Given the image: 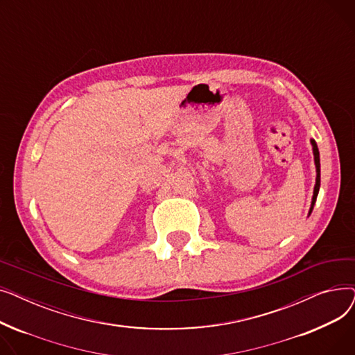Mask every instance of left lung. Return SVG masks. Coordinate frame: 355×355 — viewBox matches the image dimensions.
<instances>
[{
    "label": "left lung",
    "instance_id": "8db88e82",
    "mask_svg": "<svg viewBox=\"0 0 355 355\" xmlns=\"http://www.w3.org/2000/svg\"><path fill=\"white\" fill-rule=\"evenodd\" d=\"M312 144V148H313V157H315V165H316V184H315V189H313V197H312V206H311V210H309V214L312 213V209H313V204L316 201V196H318V191H320V185H321V170H320V151H318V146H316L315 141L312 139L311 141Z\"/></svg>",
    "mask_w": 355,
    "mask_h": 355
}]
</instances>
